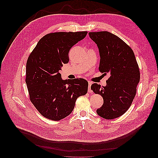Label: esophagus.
<instances>
[{"instance_id":"1","label":"esophagus","mask_w":158,"mask_h":158,"mask_svg":"<svg viewBox=\"0 0 158 158\" xmlns=\"http://www.w3.org/2000/svg\"><path fill=\"white\" fill-rule=\"evenodd\" d=\"M88 83H89V87H88V92L89 93H93V91L91 90V85H92V83L91 81H88Z\"/></svg>"}]
</instances>
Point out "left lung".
I'll return each instance as SVG.
<instances>
[{"label":"left lung","instance_id":"left-lung-1","mask_svg":"<svg viewBox=\"0 0 158 158\" xmlns=\"http://www.w3.org/2000/svg\"><path fill=\"white\" fill-rule=\"evenodd\" d=\"M99 49V71L110 74L106 87L93 84L91 89L103 99L96 110L103 118L112 119L122 116L131 107L140 79L139 66L131 48L116 35L108 31L89 32Z\"/></svg>","mask_w":158,"mask_h":158}]
</instances>
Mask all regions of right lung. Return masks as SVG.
<instances>
[{
    "mask_svg": "<svg viewBox=\"0 0 158 158\" xmlns=\"http://www.w3.org/2000/svg\"><path fill=\"white\" fill-rule=\"evenodd\" d=\"M87 31L55 32L44 36L30 53L26 63V83L30 101L45 118L59 121L69 116L77 99L87 93L83 78L63 80V64L69 62V52L86 36Z\"/></svg>",
    "mask_w": 158,
    "mask_h": 158,
    "instance_id": "1",
    "label": "right lung"
}]
</instances>
